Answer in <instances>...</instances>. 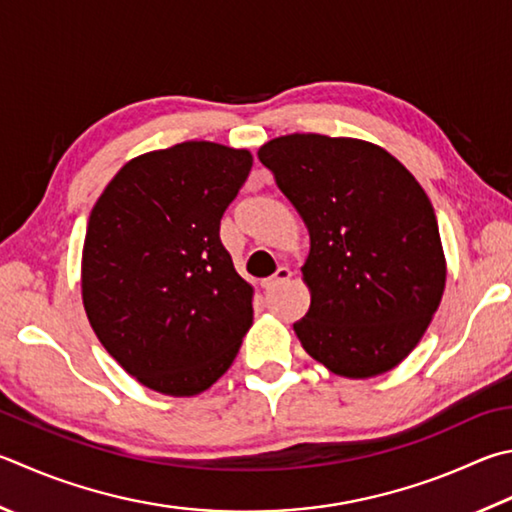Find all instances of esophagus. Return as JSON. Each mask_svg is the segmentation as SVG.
<instances>
[{
	"instance_id": "esophagus-1",
	"label": "esophagus",
	"mask_w": 512,
	"mask_h": 512,
	"mask_svg": "<svg viewBox=\"0 0 512 512\" xmlns=\"http://www.w3.org/2000/svg\"><path fill=\"white\" fill-rule=\"evenodd\" d=\"M291 268H288V266H280V268H277V271H275V275L273 277H268V280H264L262 282V286L266 288V291H275V288H280L282 284H286L288 280H291Z\"/></svg>"
}]
</instances>
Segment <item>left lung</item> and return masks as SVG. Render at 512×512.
Here are the masks:
<instances>
[{"label": "left lung", "mask_w": 512, "mask_h": 512, "mask_svg": "<svg viewBox=\"0 0 512 512\" xmlns=\"http://www.w3.org/2000/svg\"><path fill=\"white\" fill-rule=\"evenodd\" d=\"M257 156L311 235L302 266L311 306L293 324L302 347L338 376L394 369L423 338L445 288L425 190L383 147L358 138L288 134Z\"/></svg>", "instance_id": "left-lung-1"}]
</instances>
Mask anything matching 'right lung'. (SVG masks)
I'll return each instance as SVG.
<instances>
[{
  "mask_svg": "<svg viewBox=\"0 0 512 512\" xmlns=\"http://www.w3.org/2000/svg\"><path fill=\"white\" fill-rule=\"evenodd\" d=\"M248 150L188 141L120 167L91 210L82 302L138 383L194 396L226 374L253 324V286L219 239Z\"/></svg>",
  "mask_w": 512,
  "mask_h": 512,
  "instance_id": "1",
  "label": "right lung"
}]
</instances>
